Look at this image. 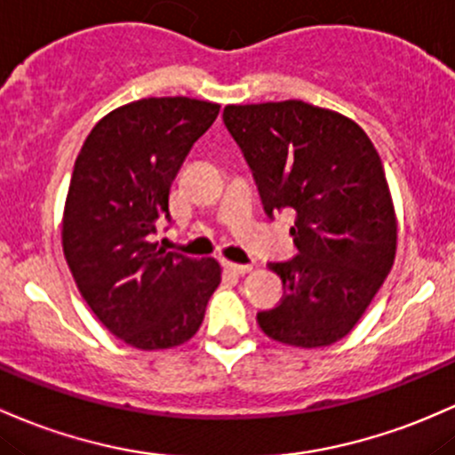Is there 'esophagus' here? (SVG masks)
Wrapping results in <instances>:
<instances>
[{"mask_svg": "<svg viewBox=\"0 0 455 455\" xmlns=\"http://www.w3.org/2000/svg\"><path fill=\"white\" fill-rule=\"evenodd\" d=\"M222 266H224V269H228V272H233V274H246V272H251V269H252L251 263H233V261H222Z\"/></svg>", "mask_w": 455, "mask_h": 455, "instance_id": "1", "label": "esophagus"}]
</instances>
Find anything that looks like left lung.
I'll list each match as a JSON object with an SVG mask.
<instances>
[{"label": "left lung", "mask_w": 455, "mask_h": 455, "mask_svg": "<svg viewBox=\"0 0 455 455\" xmlns=\"http://www.w3.org/2000/svg\"><path fill=\"white\" fill-rule=\"evenodd\" d=\"M224 124L254 174L267 216L296 212L298 254L267 267L283 300L257 313L261 331L293 347L349 334L397 252V216L382 159L352 118L289 99L224 108Z\"/></svg>", "instance_id": "1"}]
</instances>
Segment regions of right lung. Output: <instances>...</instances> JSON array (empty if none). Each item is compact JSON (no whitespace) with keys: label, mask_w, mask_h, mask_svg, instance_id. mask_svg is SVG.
Masks as SVG:
<instances>
[{"label":"right lung","mask_w":455,"mask_h":455,"mask_svg":"<svg viewBox=\"0 0 455 455\" xmlns=\"http://www.w3.org/2000/svg\"><path fill=\"white\" fill-rule=\"evenodd\" d=\"M218 103L148 97L106 114L75 159L62 251L99 322L138 349H168L201 328L222 281L213 257L189 259L153 242L171 222L168 194Z\"/></svg>","instance_id":"right-lung-1"}]
</instances>
